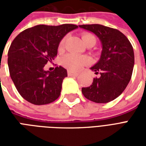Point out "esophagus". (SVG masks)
<instances>
[{
    "mask_svg": "<svg viewBox=\"0 0 146 146\" xmlns=\"http://www.w3.org/2000/svg\"><path fill=\"white\" fill-rule=\"evenodd\" d=\"M68 75L70 76H77L78 75H79V73L72 72V71H68Z\"/></svg>",
    "mask_w": 146,
    "mask_h": 146,
    "instance_id": "34e87169",
    "label": "esophagus"
}]
</instances>
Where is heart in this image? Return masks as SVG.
<instances>
[{"label": "heart", "instance_id": "obj_1", "mask_svg": "<svg viewBox=\"0 0 146 146\" xmlns=\"http://www.w3.org/2000/svg\"><path fill=\"white\" fill-rule=\"evenodd\" d=\"M82 39L84 43L85 44L86 42L90 40H95V37L92 34L89 33H84L82 35ZM64 40H62L59 44V48L63 46ZM88 62V58L84 56H80L75 54H68L65 55L62 58V63L64 66L67 68L68 70H72V71H77L80 70L84 65H85Z\"/></svg>", "mask_w": 146, "mask_h": 146}]
</instances>
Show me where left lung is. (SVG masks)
Wrapping results in <instances>:
<instances>
[{
  "label": "left lung",
  "instance_id": "obj_1",
  "mask_svg": "<svg viewBox=\"0 0 146 146\" xmlns=\"http://www.w3.org/2000/svg\"><path fill=\"white\" fill-rule=\"evenodd\" d=\"M100 40L102 53L99 60L91 70L98 78L90 87L82 88L86 98L96 103H107L122 94L131 78L135 54L131 44L119 30L99 24L79 25Z\"/></svg>",
  "mask_w": 146,
  "mask_h": 146
}]
</instances>
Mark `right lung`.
<instances>
[{"mask_svg":"<svg viewBox=\"0 0 146 146\" xmlns=\"http://www.w3.org/2000/svg\"><path fill=\"white\" fill-rule=\"evenodd\" d=\"M76 28L73 24L37 25L14 39L8 50V69L17 91L27 102L46 105L59 97L66 70L57 66L53 71H46L44 67L57 55L64 36Z\"/></svg>","mask_w":146,"mask_h":146,"instance_id":"right-lung-1","label":"right lung"}]
</instances>
